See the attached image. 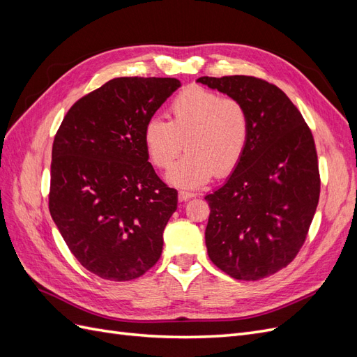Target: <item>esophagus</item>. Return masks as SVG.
<instances>
[{
    "instance_id": "1",
    "label": "esophagus",
    "mask_w": 357,
    "mask_h": 357,
    "mask_svg": "<svg viewBox=\"0 0 357 357\" xmlns=\"http://www.w3.org/2000/svg\"><path fill=\"white\" fill-rule=\"evenodd\" d=\"M195 197H197V193H193V192H185V190L178 192V199L180 201H188V199L195 198Z\"/></svg>"
}]
</instances>
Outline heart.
Listing matches in <instances>:
<instances>
[{
  "instance_id": "obj_1",
  "label": "heart",
  "mask_w": 357,
  "mask_h": 357,
  "mask_svg": "<svg viewBox=\"0 0 357 357\" xmlns=\"http://www.w3.org/2000/svg\"><path fill=\"white\" fill-rule=\"evenodd\" d=\"M169 121L149 119L143 142L158 168H168L186 147L188 153L172 167L167 180L181 189H197L214 176H228L241 162L250 139L245 107L218 92L189 86L169 104Z\"/></svg>"
}]
</instances>
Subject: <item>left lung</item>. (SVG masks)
Segmentation results:
<instances>
[{
  "label": "left lung",
  "mask_w": 357,
  "mask_h": 357,
  "mask_svg": "<svg viewBox=\"0 0 357 357\" xmlns=\"http://www.w3.org/2000/svg\"><path fill=\"white\" fill-rule=\"evenodd\" d=\"M197 82L240 101L250 117L241 162L205 197V245L223 273L255 282L287 266L307 238L320 195L314 138L275 84L252 75H205Z\"/></svg>",
  "instance_id": "left-lung-1"
}]
</instances>
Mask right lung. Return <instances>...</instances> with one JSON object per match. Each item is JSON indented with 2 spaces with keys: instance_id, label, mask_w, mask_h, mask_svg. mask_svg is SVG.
Listing matches in <instances>:
<instances>
[{
  "instance_id": "add662e5",
  "label": "right lung",
  "mask_w": 357,
  "mask_h": 357,
  "mask_svg": "<svg viewBox=\"0 0 357 357\" xmlns=\"http://www.w3.org/2000/svg\"><path fill=\"white\" fill-rule=\"evenodd\" d=\"M180 86L113 79L75 102L55 135L50 215L74 257L101 278L129 282L159 261L177 190L156 176L143 132Z\"/></svg>"
}]
</instances>
